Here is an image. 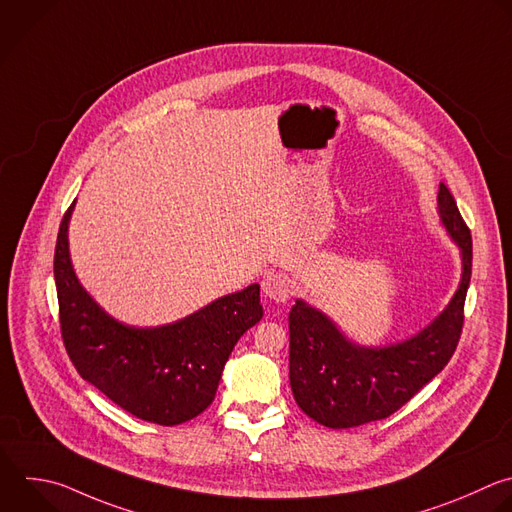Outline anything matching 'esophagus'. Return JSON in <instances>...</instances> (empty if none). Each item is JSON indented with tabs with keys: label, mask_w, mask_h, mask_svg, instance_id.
I'll return each instance as SVG.
<instances>
[{
	"label": "esophagus",
	"mask_w": 512,
	"mask_h": 512,
	"mask_svg": "<svg viewBox=\"0 0 512 512\" xmlns=\"http://www.w3.org/2000/svg\"><path fill=\"white\" fill-rule=\"evenodd\" d=\"M263 293L275 303H285L293 295V281L281 271H271L263 279Z\"/></svg>",
	"instance_id": "obj_1"
}]
</instances>
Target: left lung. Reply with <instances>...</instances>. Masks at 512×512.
<instances>
[{
    "label": "left lung",
    "mask_w": 512,
    "mask_h": 512,
    "mask_svg": "<svg viewBox=\"0 0 512 512\" xmlns=\"http://www.w3.org/2000/svg\"><path fill=\"white\" fill-rule=\"evenodd\" d=\"M438 217L460 249L462 275L448 305L422 331L390 346H360L307 301L289 311V382L297 406L327 428L388 418L452 358L464 323L472 237L454 197L440 183Z\"/></svg>",
    "instance_id": "left-lung-1"
}]
</instances>
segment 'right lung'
<instances>
[{"label": "right lung", "mask_w": 512, "mask_h": 512, "mask_svg": "<svg viewBox=\"0 0 512 512\" xmlns=\"http://www.w3.org/2000/svg\"><path fill=\"white\" fill-rule=\"evenodd\" d=\"M74 205L62 219L54 253L60 327L72 364L86 382L140 420L160 426L193 420L215 400L239 337L263 317L259 283L173 323L126 325L108 315L76 277L68 243Z\"/></svg>", "instance_id": "right-lung-1"}]
</instances>
